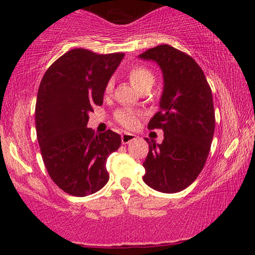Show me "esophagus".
Wrapping results in <instances>:
<instances>
[{
	"instance_id": "obj_1",
	"label": "esophagus",
	"mask_w": 255,
	"mask_h": 255,
	"mask_svg": "<svg viewBox=\"0 0 255 255\" xmlns=\"http://www.w3.org/2000/svg\"><path fill=\"white\" fill-rule=\"evenodd\" d=\"M135 138L137 137L132 133H123L122 134V142H123V144H128L130 141H133Z\"/></svg>"
}]
</instances>
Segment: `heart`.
I'll list each match as a JSON object with an SVG mask.
<instances>
[{"label": "heart", "mask_w": 255, "mask_h": 255, "mask_svg": "<svg viewBox=\"0 0 255 255\" xmlns=\"http://www.w3.org/2000/svg\"><path fill=\"white\" fill-rule=\"evenodd\" d=\"M128 79L132 85L140 92L151 88L154 85L155 76L153 74L151 69L145 67V66H135V67L131 68L128 73ZM114 82L113 80H109L106 85V93L110 94L113 92ZM141 114L138 111L131 110V109H121L115 114V120L121 127H123L127 130H133L138 127L139 120H140Z\"/></svg>", "instance_id": "b5f03b06"}]
</instances>
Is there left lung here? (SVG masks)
<instances>
[{
    "instance_id": "1",
    "label": "left lung",
    "mask_w": 255,
    "mask_h": 255,
    "mask_svg": "<svg viewBox=\"0 0 255 255\" xmlns=\"http://www.w3.org/2000/svg\"><path fill=\"white\" fill-rule=\"evenodd\" d=\"M139 58L153 60L163 74V93L149 130L161 128V144L148 142L142 180L153 189L173 194L196 180L207 161L215 132L211 88L190 55L170 45L149 48Z\"/></svg>"
}]
</instances>
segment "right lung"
<instances>
[{"label":"right lung","instance_id":"add662e5","mask_svg":"<svg viewBox=\"0 0 255 255\" xmlns=\"http://www.w3.org/2000/svg\"><path fill=\"white\" fill-rule=\"evenodd\" d=\"M124 53L97 54L73 48L52 64L41 79L36 102V131L48 175L73 196L94 194L109 181L106 163L122 139L87 128L106 85Z\"/></svg>","mask_w":255,"mask_h":255}]
</instances>
